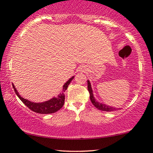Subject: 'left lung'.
Here are the masks:
<instances>
[{
    "mask_svg": "<svg viewBox=\"0 0 153 153\" xmlns=\"http://www.w3.org/2000/svg\"><path fill=\"white\" fill-rule=\"evenodd\" d=\"M87 88H88V91L89 92V95H90V100H91L92 104H93L94 106H95L96 108L100 109V110L102 111H115V110H118V109H120V108H114L113 107H110V106H107V105H105V104H102V103L98 102V101L96 100V99L94 98V94H93V91H92L91 89V83H90L89 80H87Z\"/></svg>",
    "mask_w": 153,
    "mask_h": 153,
    "instance_id": "8db88e82",
    "label": "left lung"
}]
</instances>
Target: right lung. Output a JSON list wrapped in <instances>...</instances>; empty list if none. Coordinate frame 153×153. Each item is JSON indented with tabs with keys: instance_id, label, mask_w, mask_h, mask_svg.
Instances as JSON below:
<instances>
[{
	"instance_id": "right-lung-1",
	"label": "right lung",
	"mask_w": 153,
	"mask_h": 153,
	"mask_svg": "<svg viewBox=\"0 0 153 153\" xmlns=\"http://www.w3.org/2000/svg\"><path fill=\"white\" fill-rule=\"evenodd\" d=\"M74 78V76L68 79L66 82L64 84L63 86V89L61 93L58 95L57 97L53 98L51 100L48 101H45L43 102H33L31 101H29L26 100V99L23 98V97L19 95V94L17 91L16 88H15L14 85L12 84L13 88H14V91L16 94L18 96L19 98L28 107L29 109H30L32 111H34V112L39 113V114H52L55 113L58 110H59L60 109L63 107L64 103V99H65V96H64V91L67 89L68 86L71 83V82L72 81V79Z\"/></svg>"
}]
</instances>
